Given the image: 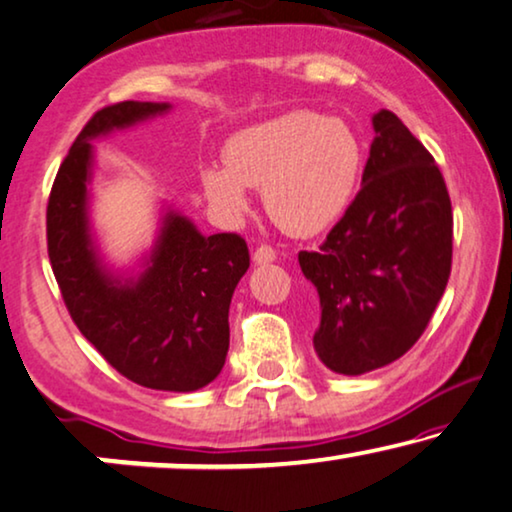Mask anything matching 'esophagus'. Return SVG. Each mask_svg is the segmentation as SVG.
I'll use <instances>...</instances> for the list:
<instances>
[{
    "label": "esophagus",
    "mask_w": 512,
    "mask_h": 512,
    "mask_svg": "<svg viewBox=\"0 0 512 512\" xmlns=\"http://www.w3.org/2000/svg\"><path fill=\"white\" fill-rule=\"evenodd\" d=\"M253 259H255V264L273 262V259H276V250H273L271 246H266V243H262V246H257V248H255Z\"/></svg>",
    "instance_id": "obj_1"
}]
</instances>
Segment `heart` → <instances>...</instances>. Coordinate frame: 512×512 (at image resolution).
I'll list each match as a JSON object with an SVG mask.
<instances>
[{
  "mask_svg": "<svg viewBox=\"0 0 512 512\" xmlns=\"http://www.w3.org/2000/svg\"><path fill=\"white\" fill-rule=\"evenodd\" d=\"M362 162V143L343 120L294 111L236 134L225 146V169H204L201 183L227 218L246 211L243 187H259L280 229L315 234L350 204Z\"/></svg>",
  "mask_w": 512,
  "mask_h": 512,
  "instance_id": "obj_1",
  "label": "heart"
}]
</instances>
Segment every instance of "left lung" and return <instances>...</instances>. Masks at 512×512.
I'll list each match as a JSON object with an SVG mask.
<instances>
[{"mask_svg":"<svg viewBox=\"0 0 512 512\" xmlns=\"http://www.w3.org/2000/svg\"><path fill=\"white\" fill-rule=\"evenodd\" d=\"M362 187L299 266L320 297L318 357L343 376L413 348L452 266V204L434 157L392 111L373 115Z\"/></svg>","mask_w":512,"mask_h":512,"instance_id":"1","label":"left lung"}]
</instances>
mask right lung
<instances>
[{
	"instance_id": "add662e5",
	"label": "right lung",
	"mask_w": 512,
	"mask_h": 512,
	"mask_svg": "<svg viewBox=\"0 0 512 512\" xmlns=\"http://www.w3.org/2000/svg\"><path fill=\"white\" fill-rule=\"evenodd\" d=\"M164 111L169 104L120 102L92 115L55 176L46 239L64 306L99 355L136 385L194 392L225 366L229 304L250 266L246 239L201 236L167 213L148 269L120 283L99 266L88 232L90 141Z\"/></svg>"
}]
</instances>
